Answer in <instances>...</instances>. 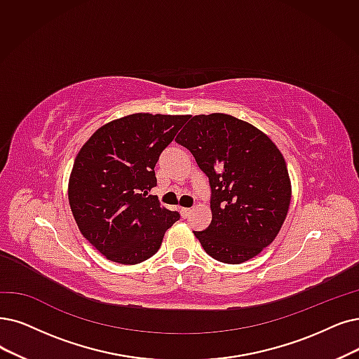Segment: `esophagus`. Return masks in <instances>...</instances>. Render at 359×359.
Wrapping results in <instances>:
<instances>
[{"label":"esophagus","mask_w":359,"mask_h":359,"mask_svg":"<svg viewBox=\"0 0 359 359\" xmlns=\"http://www.w3.org/2000/svg\"><path fill=\"white\" fill-rule=\"evenodd\" d=\"M180 212H181V217H182V218H187L189 215L191 213V209H189V208H181Z\"/></svg>","instance_id":"obj_1"}]
</instances>
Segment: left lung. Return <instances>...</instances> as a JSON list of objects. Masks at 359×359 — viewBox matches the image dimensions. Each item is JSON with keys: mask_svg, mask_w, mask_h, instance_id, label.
Returning <instances> with one entry per match:
<instances>
[{"mask_svg": "<svg viewBox=\"0 0 359 359\" xmlns=\"http://www.w3.org/2000/svg\"><path fill=\"white\" fill-rule=\"evenodd\" d=\"M175 141L209 178L212 222L194 231L205 252L224 264L261 253L277 237L292 197L277 146L253 125L224 113L193 116Z\"/></svg>", "mask_w": 359, "mask_h": 359, "instance_id": "1", "label": "left lung"}]
</instances>
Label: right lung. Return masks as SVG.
Wrapping results in <instances>:
<instances>
[{"instance_id": "obj_1", "label": "right lung", "mask_w": 359, "mask_h": 359, "mask_svg": "<svg viewBox=\"0 0 359 359\" xmlns=\"http://www.w3.org/2000/svg\"><path fill=\"white\" fill-rule=\"evenodd\" d=\"M189 116L135 113L97 130L78 153L69 203L82 236L109 261L135 265L159 250L180 219L149 191L154 166Z\"/></svg>"}]
</instances>
